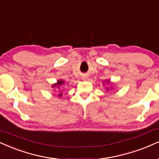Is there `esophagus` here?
<instances>
[{
	"instance_id": "34e87169",
	"label": "esophagus",
	"mask_w": 159,
	"mask_h": 159,
	"mask_svg": "<svg viewBox=\"0 0 159 159\" xmlns=\"http://www.w3.org/2000/svg\"><path fill=\"white\" fill-rule=\"evenodd\" d=\"M83 80H85V78H84V79Z\"/></svg>"
}]
</instances>
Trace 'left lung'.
Masks as SVG:
<instances>
[{
	"label": "left lung",
	"instance_id": "1",
	"mask_svg": "<svg viewBox=\"0 0 159 159\" xmlns=\"http://www.w3.org/2000/svg\"><path fill=\"white\" fill-rule=\"evenodd\" d=\"M105 83H109V81H107V80H106V81H105ZM107 90H109V89H107Z\"/></svg>",
	"mask_w": 159,
	"mask_h": 159
}]
</instances>
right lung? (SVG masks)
<instances>
[{
	"mask_svg": "<svg viewBox=\"0 0 159 159\" xmlns=\"http://www.w3.org/2000/svg\"><path fill=\"white\" fill-rule=\"evenodd\" d=\"M62 84H64V81H63V80H59V81H57V83H55V84H54V85H52V87H53V88H54V87H59V86L62 85ZM62 93H60V94L58 95V97H62Z\"/></svg>",
	"mask_w": 159,
	"mask_h": 159,
	"instance_id": "right-lung-1",
	"label": "right lung"
}]
</instances>
